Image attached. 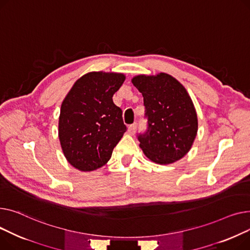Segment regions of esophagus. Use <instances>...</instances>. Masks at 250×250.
I'll return each instance as SVG.
<instances>
[{"instance_id": "1", "label": "esophagus", "mask_w": 250, "mask_h": 250, "mask_svg": "<svg viewBox=\"0 0 250 250\" xmlns=\"http://www.w3.org/2000/svg\"><path fill=\"white\" fill-rule=\"evenodd\" d=\"M136 129H137V123H133V124L129 125V127H128V132H129L130 134H134Z\"/></svg>"}]
</instances>
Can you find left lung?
<instances>
[{
    "label": "left lung",
    "mask_w": 250,
    "mask_h": 250,
    "mask_svg": "<svg viewBox=\"0 0 250 250\" xmlns=\"http://www.w3.org/2000/svg\"><path fill=\"white\" fill-rule=\"evenodd\" d=\"M143 96L147 127L137 134L144 154L159 165L184 157L198 131L197 113L186 89L174 78L161 72L155 77L132 79Z\"/></svg>",
    "instance_id": "left-lung-1"
}]
</instances>
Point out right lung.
Wrapping results in <instances>:
<instances>
[{"label": "right lung", "mask_w": 250, "mask_h": 250, "mask_svg": "<svg viewBox=\"0 0 250 250\" xmlns=\"http://www.w3.org/2000/svg\"><path fill=\"white\" fill-rule=\"evenodd\" d=\"M122 73L90 72L79 79L62 102L58 135L68 163L83 171L106 165L127 127L113 95Z\"/></svg>", "instance_id": "obj_1"}]
</instances>
